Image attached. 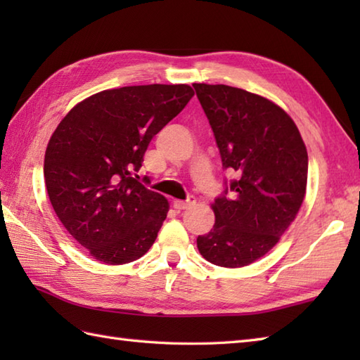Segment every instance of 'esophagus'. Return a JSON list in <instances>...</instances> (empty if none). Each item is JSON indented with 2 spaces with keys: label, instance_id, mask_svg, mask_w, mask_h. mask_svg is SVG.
Wrapping results in <instances>:
<instances>
[{
  "label": "esophagus",
  "instance_id": "esophagus-1",
  "mask_svg": "<svg viewBox=\"0 0 360 360\" xmlns=\"http://www.w3.org/2000/svg\"><path fill=\"white\" fill-rule=\"evenodd\" d=\"M195 202H196L195 198H193V196H188L187 201H179V200L173 201V207H174L176 210H186L187 207H190V205H193Z\"/></svg>",
  "mask_w": 360,
  "mask_h": 360
}]
</instances>
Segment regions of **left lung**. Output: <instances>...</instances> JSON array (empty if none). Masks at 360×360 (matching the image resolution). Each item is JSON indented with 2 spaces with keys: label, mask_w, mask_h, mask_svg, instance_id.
Returning a JSON list of instances; mask_svg holds the SVG:
<instances>
[{
  "label": "left lung",
  "mask_w": 360,
  "mask_h": 360,
  "mask_svg": "<svg viewBox=\"0 0 360 360\" xmlns=\"http://www.w3.org/2000/svg\"><path fill=\"white\" fill-rule=\"evenodd\" d=\"M193 88L223 167L238 174L212 204L215 224L198 236V250L212 264L248 266L278 243L300 210L308 151L294 120L267 98L227 85Z\"/></svg>",
  "instance_id": "obj_1"
}]
</instances>
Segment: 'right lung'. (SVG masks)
<instances>
[{
	"label": "right lung",
	"mask_w": 360,
	"mask_h": 360,
	"mask_svg": "<svg viewBox=\"0 0 360 360\" xmlns=\"http://www.w3.org/2000/svg\"><path fill=\"white\" fill-rule=\"evenodd\" d=\"M193 94L188 85L106 89L75 105L51 136L44 155L49 201L98 262L131 263L155 243L168 201L137 172L153 136Z\"/></svg>",
	"instance_id": "obj_1"
}]
</instances>
